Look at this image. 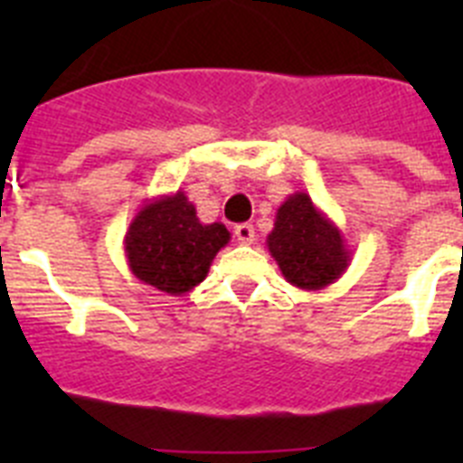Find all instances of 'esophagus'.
<instances>
[{"label":"esophagus","instance_id":"1","mask_svg":"<svg viewBox=\"0 0 463 463\" xmlns=\"http://www.w3.org/2000/svg\"><path fill=\"white\" fill-rule=\"evenodd\" d=\"M234 236H236V241H239L241 245H250L252 241H255V227H252V224H248V222L236 224Z\"/></svg>","mask_w":463,"mask_h":463}]
</instances>
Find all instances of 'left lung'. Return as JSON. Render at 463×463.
Returning <instances> with one entry per match:
<instances>
[{
  "instance_id": "1",
  "label": "left lung",
  "mask_w": 463,
  "mask_h": 463,
  "mask_svg": "<svg viewBox=\"0 0 463 463\" xmlns=\"http://www.w3.org/2000/svg\"><path fill=\"white\" fill-rule=\"evenodd\" d=\"M267 248L285 280L306 292L336 282L353 257L341 229L306 192H294L280 203Z\"/></svg>"
}]
</instances>
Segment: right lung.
I'll return each instance as SVG.
<instances>
[{"instance_id":"obj_1","label":"right lung","mask_w":463,"mask_h":463,"mask_svg":"<svg viewBox=\"0 0 463 463\" xmlns=\"http://www.w3.org/2000/svg\"><path fill=\"white\" fill-rule=\"evenodd\" d=\"M232 234L222 222L203 224L185 192L143 203L125 234V257L134 276L159 292L181 297L208 276Z\"/></svg>"}]
</instances>
